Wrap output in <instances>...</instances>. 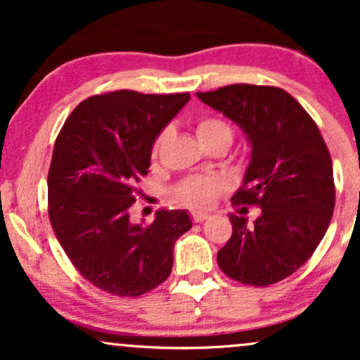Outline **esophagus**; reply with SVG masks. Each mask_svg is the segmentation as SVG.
Here are the masks:
<instances>
[{
  "label": "esophagus",
  "instance_id": "esophagus-1",
  "mask_svg": "<svg viewBox=\"0 0 360 360\" xmlns=\"http://www.w3.org/2000/svg\"><path fill=\"white\" fill-rule=\"evenodd\" d=\"M210 218V213H205V212H193L191 213V220L194 223H203L205 220H208Z\"/></svg>",
  "mask_w": 360,
  "mask_h": 360
}]
</instances>
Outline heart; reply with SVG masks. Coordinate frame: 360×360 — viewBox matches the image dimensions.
<instances>
[{"mask_svg": "<svg viewBox=\"0 0 360 360\" xmlns=\"http://www.w3.org/2000/svg\"><path fill=\"white\" fill-rule=\"evenodd\" d=\"M194 130H196L198 139H200V142L205 147L217 146V143H225L226 147H230V143L233 140L232 125L218 117H210V115L200 117L196 120ZM167 137V130H162L157 134L150 150L154 159L160 154L164 146H166ZM225 181L217 179V177H186V179L179 181L176 184L174 198L183 201V203L196 206V208H205V206L212 205L214 198L225 191Z\"/></svg>", "mask_w": 360, "mask_h": 360, "instance_id": "b5f03b06", "label": "heart"}]
</instances>
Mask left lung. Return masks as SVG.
Segmentation results:
<instances>
[{
  "instance_id": "1",
  "label": "left lung",
  "mask_w": 360,
  "mask_h": 360,
  "mask_svg": "<svg viewBox=\"0 0 360 360\" xmlns=\"http://www.w3.org/2000/svg\"><path fill=\"white\" fill-rule=\"evenodd\" d=\"M198 98L249 137L250 166L232 205L262 212L252 225L230 214L233 232L218 250V266L242 284L271 286L298 271L328 229L335 208L332 157L316 123L284 89L230 84Z\"/></svg>"
}]
</instances>
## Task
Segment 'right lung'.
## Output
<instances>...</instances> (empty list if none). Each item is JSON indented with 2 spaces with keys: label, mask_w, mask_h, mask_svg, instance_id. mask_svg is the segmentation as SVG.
<instances>
[{
  "label": "right lung",
  "mask_w": 360,
  "mask_h": 360,
  "mask_svg": "<svg viewBox=\"0 0 360 360\" xmlns=\"http://www.w3.org/2000/svg\"><path fill=\"white\" fill-rule=\"evenodd\" d=\"M189 93L94 94L74 108L53 146L49 220L84 279L120 298L155 289L172 271V249L191 229L184 210H159L150 225L130 220L137 184L160 130Z\"/></svg>",
  "instance_id": "obj_1"
}]
</instances>
